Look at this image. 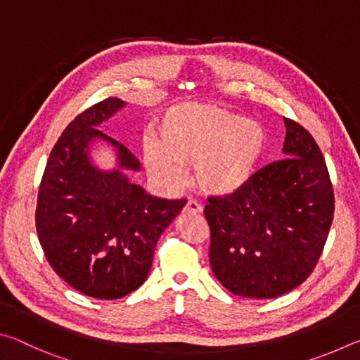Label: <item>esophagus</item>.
<instances>
[{
  "mask_svg": "<svg viewBox=\"0 0 360 360\" xmlns=\"http://www.w3.org/2000/svg\"><path fill=\"white\" fill-rule=\"evenodd\" d=\"M184 211L188 212V214H198V212L203 211V208H202V205L195 202V200H188L187 205L184 206Z\"/></svg>",
  "mask_w": 360,
  "mask_h": 360,
  "instance_id": "1",
  "label": "esophagus"
}]
</instances>
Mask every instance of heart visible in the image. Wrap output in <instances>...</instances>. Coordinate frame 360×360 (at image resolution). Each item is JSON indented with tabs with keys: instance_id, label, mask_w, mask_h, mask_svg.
<instances>
[{
	"instance_id": "obj_1",
	"label": "heart",
	"mask_w": 360,
	"mask_h": 360,
	"mask_svg": "<svg viewBox=\"0 0 360 360\" xmlns=\"http://www.w3.org/2000/svg\"><path fill=\"white\" fill-rule=\"evenodd\" d=\"M264 148L259 122L216 106L184 103L157 119L154 143L144 146L143 160L149 174L167 186H179L184 167H193L200 191L230 197L251 181Z\"/></svg>"
}]
</instances>
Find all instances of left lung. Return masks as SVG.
<instances>
[{"instance_id":"1","label":"left lung","mask_w":360,"mask_h":360,"mask_svg":"<svg viewBox=\"0 0 360 360\" xmlns=\"http://www.w3.org/2000/svg\"><path fill=\"white\" fill-rule=\"evenodd\" d=\"M281 160L252 174L240 192L210 197V262L231 294L275 298L311 275L333 221L324 155L300 124L284 119Z\"/></svg>"}]
</instances>
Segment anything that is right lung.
I'll return each instance as SVG.
<instances>
[{"label":"right lung","mask_w":360,"mask_h":360,"mask_svg":"<svg viewBox=\"0 0 360 360\" xmlns=\"http://www.w3.org/2000/svg\"><path fill=\"white\" fill-rule=\"evenodd\" d=\"M124 106L125 101L111 96L66 127L49 155L36 205V231L53 271L100 300L125 297L144 283L158 238L187 203L152 197L127 178L125 169L141 168L138 158L96 130ZM95 139L118 150L112 172L89 162Z\"/></svg>","instance_id":"right-lung-1"}]
</instances>
